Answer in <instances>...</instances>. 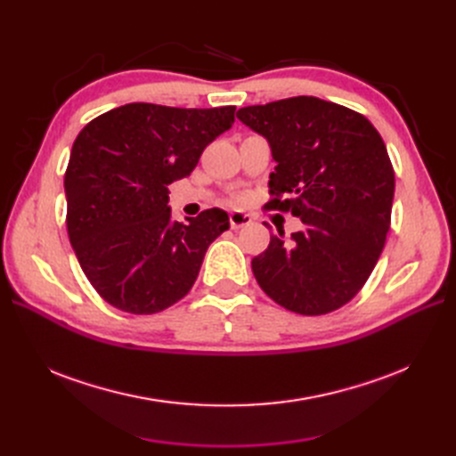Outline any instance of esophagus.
<instances>
[{"instance_id": "1", "label": "esophagus", "mask_w": 456, "mask_h": 456, "mask_svg": "<svg viewBox=\"0 0 456 456\" xmlns=\"http://www.w3.org/2000/svg\"><path fill=\"white\" fill-rule=\"evenodd\" d=\"M251 216L247 215V213H241V211H233V213H230V226L233 228V230H238V228H243V226H247V224H251Z\"/></svg>"}]
</instances>
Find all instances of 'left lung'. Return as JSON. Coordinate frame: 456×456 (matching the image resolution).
I'll list each match as a JSON object with an SVG mask.
<instances>
[{
	"mask_svg": "<svg viewBox=\"0 0 456 456\" xmlns=\"http://www.w3.org/2000/svg\"><path fill=\"white\" fill-rule=\"evenodd\" d=\"M238 118L266 136L278 163L266 207L305 224L291 240L272 233L253 258L260 289L300 315L348 305L390 230L395 175L382 136L363 114L315 96L245 106Z\"/></svg>",
	"mask_w": 456,
	"mask_h": 456,
	"instance_id": "8db88e82",
	"label": "left lung"
}]
</instances>
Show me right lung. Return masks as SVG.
I'll return each mask as SVG.
<instances>
[{
  "mask_svg": "<svg viewBox=\"0 0 456 456\" xmlns=\"http://www.w3.org/2000/svg\"><path fill=\"white\" fill-rule=\"evenodd\" d=\"M236 106L131 102L81 129L64 175L66 228L79 266L108 305L158 314L188 295L209 245L228 230L223 209L173 223L169 184L233 123Z\"/></svg>",
  "mask_w": 456,
  "mask_h": 456,
  "instance_id": "1",
  "label": "right lung"
}]
</instances>
